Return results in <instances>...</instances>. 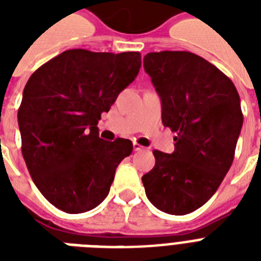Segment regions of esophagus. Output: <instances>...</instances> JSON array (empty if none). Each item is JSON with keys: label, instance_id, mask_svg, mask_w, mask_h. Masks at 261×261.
<instances>
[{"label": "esophagus", "instance_id": "obj_1", "mask_svg": "<svg viewBox=\"0 0 261 261\" xmlns=\"http://www.w3.org/2000/svg\"><path fill=\"white\" fill-rule=\"evenodd\" d=\"M134 150H135V151H142V150H143V146H141L139 143L134 142Z\"/></svg>", "mask_w": 261, "mask_h": 261}]
</instances>
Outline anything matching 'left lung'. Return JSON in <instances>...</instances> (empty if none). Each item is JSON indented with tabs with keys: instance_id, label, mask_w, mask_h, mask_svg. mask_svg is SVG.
Listing matches in <instances>:
<instances>
[{
	"instance_id": "8db88e82",
	"label": "left lung",
	"mask_w": 261,
	"mask_h": 261,
	"mask_svg": "<svg viewBox=\"0 0 261 261\" xmlns=\"http://www.w3.org/2000/svg\"><path fill=\"white\" fill-rule=\"evenodd\" d=\"M143 67L161 97L163 124L176 133L172 154L153 151L145 192L167 214H190L230 169L244 120L239 92L218 67L188 51L149 53Z\"/></svg>"
}]
</instances>
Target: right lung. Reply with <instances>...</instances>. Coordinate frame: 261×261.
<instances>
[{"instance_id":"add662e5","label":"right lung","mask_w":261,"mask_h":261,"mask_svg":"<svg viewBox=\"0 0 261 261\" xmlns=\"http://www.w3.org/2000/svg\"><path fill=\"white\" fill-rule=\"evenodd\" d=\"M141 54L63 51L27 83L17 112L21 153L35 186L69 214L97 207L133 142L98 137L97 123L135 80Z\"/></svg>"}]
</instances>
